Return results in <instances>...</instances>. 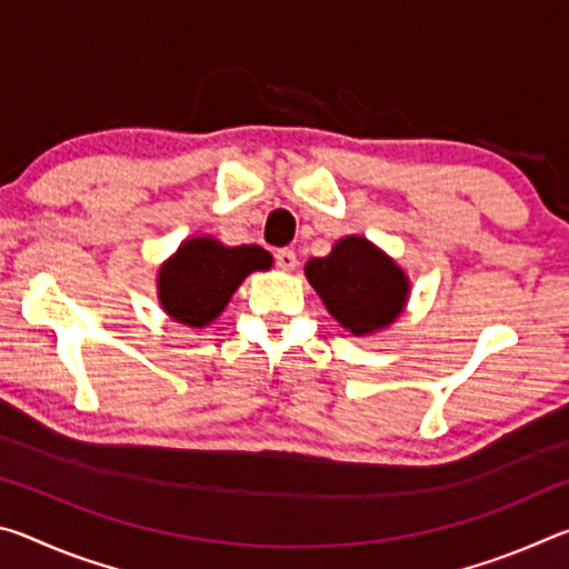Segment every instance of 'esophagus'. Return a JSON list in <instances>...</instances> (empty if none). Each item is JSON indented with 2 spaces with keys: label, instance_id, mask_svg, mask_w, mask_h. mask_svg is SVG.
<instances>
[{
  "label": "esophagus",
  "instance_id": "esophagus-1",
  "mask_svg": "<svg viewBox=\"0 0 569 569\" xmlns=\"http://www.w3.org/2000/svg\"><path fill=\"white\" fill-rule=\"evenodd\" d=\"M276 263H278V268H281V271H296L298 256L293 253V250L283 248V250H278V253H276Z\"/></svg>",
  "mask_w": 569,
  "mask_h": 569
}]
</instances>
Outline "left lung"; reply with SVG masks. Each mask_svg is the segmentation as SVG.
I'll list each match as a JSON object with an SVG mask.
<instances>
[{"label": "left lung", "instance_id": "left-lung-1", "mask_svg": "<svg viewBox=\"0 0 569 569\" xmlns=\"http://www.w3.org/2000/svg\"><path fill=\"white\" fill-rule=\"evenodd\" d=\"M303 271L326 311L356 339L389 329L409 303V276L363 236L336 240L329 256L311 258Z\"/></svg>", "mask_w": 569, "mask_h": 569}]
</instances>
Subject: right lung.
Instances as JSON below:
<instances>
[{
	"label": "right lung",
	"mask_w": 569,
	"mask_h": 569,
	"mask_svg": "<svg viewBox=\"0 0 569 569\" xmlns=\"http://www.w3.org/2000/svg\"><path fill=\"white\" fill-rule=\"evenodd\" d=\"M271 266L273 256L261 246H226L213 236L186 238L158 271L160 308L188 329H206L250 273Z\"/></svg>",
	"instance_id": "right-lung-1"
}]
</instances>
